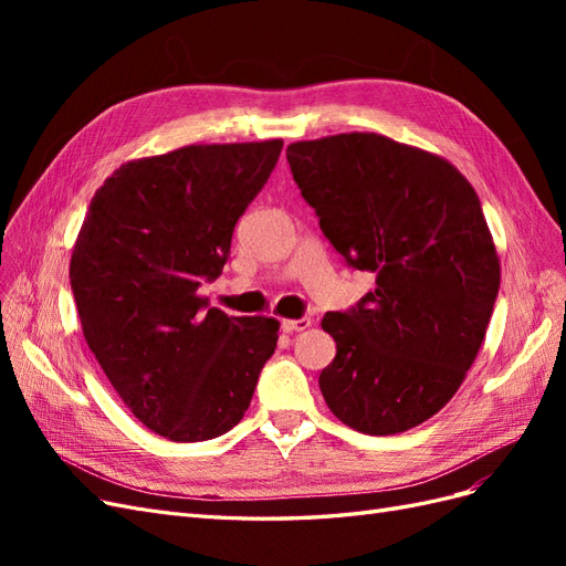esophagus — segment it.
<instances>
[{
	"label": "esophagus",
	"instance_id": "obj_1",
	"mask_svg": "<svg viewBox=\"0 0 566 566\" xmlns=\"http://www.w3.org/2000/svg\"><path fill=\"white\" fill-rule=\"evenodd\" d=\"M312 325V318H283L281 321V328L285 331V333H302V331H306Z\"/></svg>",
	"mask_w": 566,
	"mask_h": 566
}]
</instances>
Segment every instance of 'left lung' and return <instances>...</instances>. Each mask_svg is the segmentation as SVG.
<instances>
[{"label": "left lung", "mask_w": 566, "mask_h": 566, "mask_svg": "<svg viewBox=\"0 0 566 566\" xmlns=\"http://www.w3.org/2000/svg\"><path fill=\"white\" fill-rule=\"evenodd\" d=\"M287 163L333 248L375 290L325 314L337 354L318 375L333 416L387 437L451 401L482 347L501 285L472 184L434 153L352 132L290 144Z\"/></svg>", "instance_id": "left-lung-1"}]
</instances>
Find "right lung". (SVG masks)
Wrapping results in <instances>:
<instances>
[{"label":"right lung","mask_w":566,"mask_h":566,"mask_svg":"<svg viewBox=\"0 0 566 566\" xmlns=\"http://www.w3.org/2000/svg\"><path fill=\"white\" fill-rule=\"evenodd\" d=\"M283 142L198 144L129 160L94 193L71 256L84 339L117 397L169 441L241 422L279 321L227 316L198 295Z\"/></svg>","instance_id":"1"}]
</instances>
